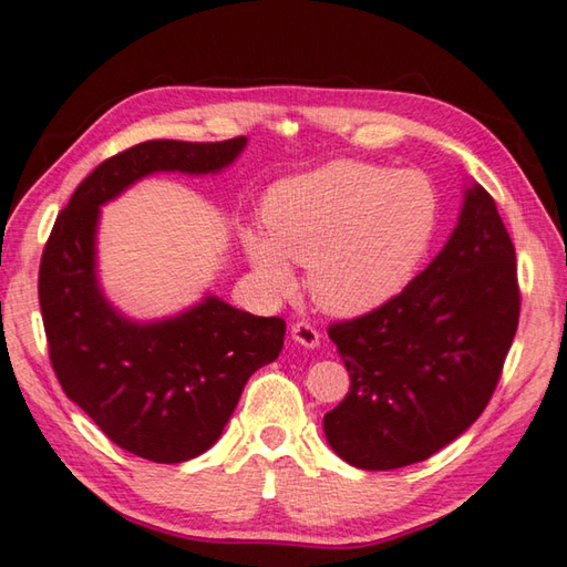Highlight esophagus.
<instances>
[{"label": "esophagus", "mask_w": 567, "mask_h": 567, "mask_svg": "<svg viewBox=\"0 0 567 567\" xmlns=\"http://www.w3.org/2000/svg\"><path fill=\"white\" fill-rule=\"evenodd\" d=\"M292 339L297 343H302V347H307V349L319 347V331H317L315 324H309V321H295Z\"/></svg>", "instance_id": "esophagus-1"}]
</instances>
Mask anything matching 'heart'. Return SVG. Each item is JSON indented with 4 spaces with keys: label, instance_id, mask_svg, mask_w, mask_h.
Here are the masks:
<instances>
[{
    "label": "heart",
    "instance_id": "obj_1",
    "mask_svg": "<svg viewBox=\"0 0 567 567\" xmlns=\"http://www.w3.org/2000/svg\"><path fill=\"white\" fill-rule=\"evenodd\" d=\"M268 233L243 230V248L265 287H292V262L307 265L315 302L361 315L395 297L415 275L437 228V194L420 172L331 162L270 188Z\"/></svg>",
    "mask_w": 567,
    "mask_h": 567
}]
</instances>
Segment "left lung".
<instances>
[{
	"label": "left lung",
	"instance_id": "1",
	"mask_svg": "<svg viewBox=\"0 0 567 567\" xmlns=\"http://www.w3.org/2000/svg\"><path fill=\"white\" fill-rule=\"evenodd\" d=\"M518 312L512 236L474 184L447 246L401 295L329 327L351 379L324 415L331 450L359 470H398L450 445L492 401Z\"/></svg>",
	"mask_w": 567,
	"mask_h": 567
}]
</instances>
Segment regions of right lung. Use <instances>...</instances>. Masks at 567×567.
I'll use <instances>...</instances> for the list:
<instances>
[{
	"mask_svg": "<svg viewBox=\"0 0 567 567\" xmlns=\"http://www.w3.org/2000/svg\"><path fill=\"white\" fill-rule=\"evenodd\" d=\"M243 147L246 137L150 140L115 154L78 184L41 255L39 305L55 379L117 447L142 460L176 464L214 445L250 375L280 357L285 319L218 297L154 324L117 315L95 277L100 206L152 172L224 169Z\"/></svg>",
	"mask_w": 567,
	"mask_h": 567,
	"instance_id": "add662e5",
	"label": "right lung"
}]
</instances>
